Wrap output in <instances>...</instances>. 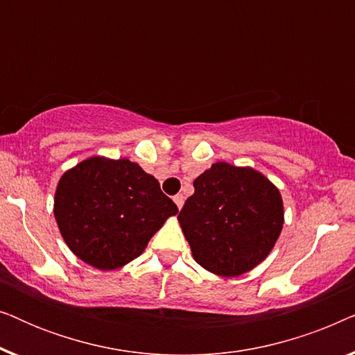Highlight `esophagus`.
<instances>
[{"label":"esophagus","mask_w":355,"mask_h":355,"mask_svg":"<svg viewBox=\"0 0 355 355\" xmlns=\"http://www.w3.org/2000/svg\"><path fill=\"white\" fill-rule=\"evenodd\" d=\"M173 200H174V203H176V205H178L179 210H181L182 205H184V196H182V193H178V196H174Z\"/></svg>","instance_id":"34e87169"}]
</instances>
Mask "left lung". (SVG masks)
<instances>
[{
	"label": "left lung",
	"instance_id": "obj_1",
	"mask_svg": "<svg viewBox=\"0 0 355 355\" xmlns=\"http://www.w3.org/2000/svg\"><path fill=\"white\" fill-rule=\"evenodd\" d=\"M193 189L178 215L193 260L226 278L261 263L284 225L278 187L254 168L218 162Z\"/></svg>",
	"mask_w": 355,
	"mask_h": 355
}]
</instances>
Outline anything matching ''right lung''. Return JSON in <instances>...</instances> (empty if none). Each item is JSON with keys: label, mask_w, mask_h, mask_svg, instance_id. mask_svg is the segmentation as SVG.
I'll return each instance as SVG.
<instances>
[{"label": "right lung", "mask_w": 355, "mask_h": 355, "mask_svg": "<svg viewBox=\"0 0 355 355\" xmlns=\"http://www.w3.org/2000/svg\"><path fill=\"white\" fill-rule=\"evenodd\" d=\"M53 211L72 254L108 271L137 259L178 207L137 163L90 157L62 174Z\"/></svg>", "instance_id": "obj_1"}]
</instances>
